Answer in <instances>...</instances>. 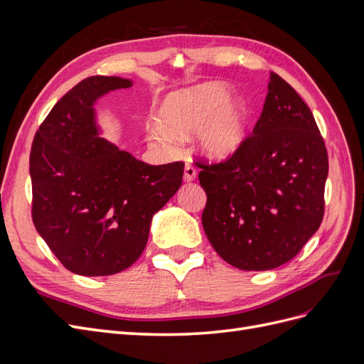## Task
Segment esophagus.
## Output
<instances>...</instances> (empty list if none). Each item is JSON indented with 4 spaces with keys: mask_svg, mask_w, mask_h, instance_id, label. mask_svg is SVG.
Wrapping results in <instances>:
<instances>
[{
    "mask_svg": "<svg viewBox=\"0 0 364 364\" xmlns=\"http://www.w3.org/2000/svg\"><path fill=\"white\" fill-rule=\"evenodd\" d=\"M196 176H197L196 168L193 167L191 164H186V165H185V173H183L185 182H193V181L196 179Z\"/></svg>",
    "mask_w": 364,
    "mask_h": 364,
    "instance_id": "obj_1",
    "label": "esophagus"
}]
</instances>
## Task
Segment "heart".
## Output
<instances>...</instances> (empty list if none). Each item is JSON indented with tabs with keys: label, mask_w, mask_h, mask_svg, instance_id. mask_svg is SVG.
I'll return each mask as SVG.
<instances>
[{
	"label": "heart",
	"mask_w": 364,
	"mask_h": 364,
	"mask_svg": "<svg viewBox=\"0 0 364 364\" xmlns=\"http://www.w3.org/2000/svg\"><path fill=\"white\" fill-rule=\"evenodd\" d=\"M163 126H151L149 138L158 147L171 149L176 135L194 132L196 144L208 158L228 159L246 139V105L218 82L200 83L174 91L164 98L159 111ZM173 134H171L169 130Z\"/></svg>",
	"instance_id": "obj_1"
}]
</instances>
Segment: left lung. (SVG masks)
I'll return each instance as SVG.
<instances>
[{"mask_svg":"<svg viewBox=\"0 0 364 364\" xmlns=\"http://www.w3.org/2000/svg\"><path fill=\"white\" fill-rule=\"evenodd\" d=\"M196 164L206 193L205 234L230 266L279 267L322 223L325 142L310 107L278 74L270 73L261 117L235 155Z\"/></svg>","mask_w":364,"mask_h":364,"instance_id":"obj_1","label":"left lung"}]
</instances>
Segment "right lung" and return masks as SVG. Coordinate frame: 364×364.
Instances as JSON below:
<instances>
[{
    "instance_id": "obj_1",
    "label": "right lung",
    "mask_w": 364,
    "mask_h": 364,
    "mask_svg": "<svg viewBox=\"0 0 364 364\" xmlns=\"http://www.w3.org/2000/svg\"><path fill=\"white\" fill-rule=\"evenodd\" d=\"M130 86L87 77L54 105L31 144L33 223L62 266L83 277L130 267L153 215L182 185L183 162L149 165L98 136L97 98Z\"/></svg>"
}]
</instances>
